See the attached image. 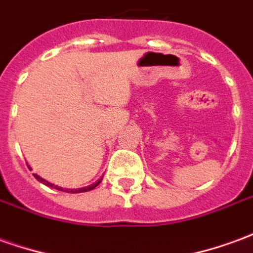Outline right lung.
I'll return each mask as SVG.
<instances>
[{
    "label": "right lung",
    "instance_id": "add662e5",
    "mask_svg": "<svg viewBox=\"0 0 253 253\" xmlns=\"http://www.w3.org/2000/svg\"><path fill=\"white\" fill-rule=\"evenodd\" d=\"M36 177V180H39L41 183H43L44 186H48L51 187V188H55V190H59V191H63V192H72V194H78V192H86V191H90L93 190L94 187H97L100 184V181L103 180V179H99V180L96 181V183H93V184H89V186L86 187H81V188H62V187L59 186H55V184H52V183H50V181L44 180L43 177H41L39 175H34Z\"/></svg>",
    "mask_w": 253,
    "mask_h": 253
}]
</instances>
